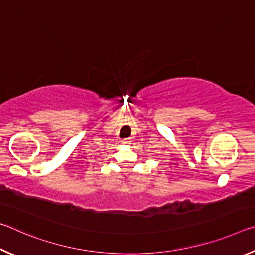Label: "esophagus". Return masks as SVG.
<instances>
[{
  "label": "esophagus",
  "mask_w": 255,
  "mask_h": 255,
  "mask_svg": "<svg viewBox=\"0 0 255 255\" xmlns=\"http://www.w3.org/2000/svg\"><path fill=\"white\" fill-rule=\"evenodd\" d=\"M122 143L123 144H130V138H125V139H123Z\"/></svg>",
  "instance_id": "obj_1"
}]
</instances>
